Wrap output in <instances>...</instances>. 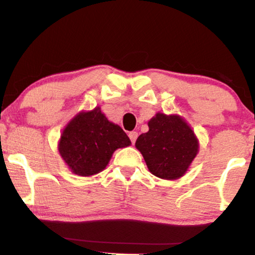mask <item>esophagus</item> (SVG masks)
Here are the masks:
<instances>
[{
    "label": "esophagus",
    "instance_id": "34e87169",
    "mask_svg": "<svg viewBox=\"0 0 255 255\" xmlns=\"http://www.w3.org/2000/svg\"><path fill=\"white\" fill-rule=\"evenodd\" d=\"M128 136H129V138H130V140H131V144H135V142H136V139H137V136H138V134L136 131H130L128 134Z\"/></svg>",
    "mask_w": 255,
    "mask_h": 255
}]
</instances>
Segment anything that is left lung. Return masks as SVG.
I'll return each mask as SVG.
<instances>
[{"mask_svg":"<svg viewBox=\"0 0 255 255\" xmlns=\"http://www.w3.org/2000/svg\"><path fill=\"white\" fill-rule=\"evenodd\" d=\"M135 145L150 172L165 180L183 175L198 152V142L188 124L162 113L149 121V131L139 135Z\"/></svg>","mask_w":255,"mask_h":255,"instance_id":"8db88e82","label":"left lung"}]
</instances>
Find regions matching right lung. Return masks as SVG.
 I'll return each mask as SVG.
<instances>
[{"instance_id":"obj_1","label":"right lung","mask_w":255,"mask_h":255,"mask_svg":"<svg viewBox=\"0 0 255 255\" xmlns=\"http://www.w3.org/2000/svg\"><path fill=\"white\" fill-rule=\"evenodd\" d=\"M130 145L123 129L106 119L100 108L82 112L67 125L59 142V153L74 174L90 176L109 164L119 147Z\"/></svg>"}]
</instances>
